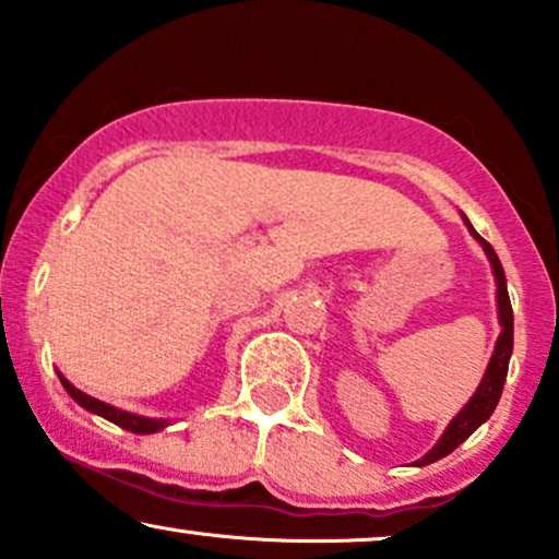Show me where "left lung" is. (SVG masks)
Listing matches in <instances>:
<instances>
[{
	"instance_id": "obj_1",
	"label": "left lung",
	"mask_w": 559,
	"mask_h": 559,
	"mask_svg": "<svg viewBox=\"0 0 559 559\" xmlns=\"http://www.w3.org/2000/svg\"><path fill=\"white\" fill-rule=\"evenodd\" d=\"M467 223V217H465ZM467 228H471V234L476 236L480 241V247L486 249V254H489L491 260V267H493V278H497V301H499V323H502V333H499L497 338V346H493V355H491V362L489 368H486V376L484 381H480V386L476 389V394H473V400L465 404L463 409H460V415L449 423V428L444 431V436L439 439V444H436L431 452L426 454V457L420 460V463L415 465H431L436 460L447 457L449 452H454L463 441L471 436L480 423L489 420V415L493 413V407H497L499 396H502V389H504V378H507V368H510V355H512V305H510V294H507V278H504V267L502 262H499L497 252H493V247L486 239H480L476 234V228L467 223Z\"/></svg>"
}]
</instances>
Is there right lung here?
<instances>
[{
  "label": "right lung",
  "mask_w": 559,
  "mask_h": 559,
  "mask_svg": "<svg viewBox=\"0 0 559 559\" xmlns=\"http://www.w3.org/2000/svg\"><path fill=\"white\" fill-rule=\"evenodd\" d=\"M60 381H62V386H66L68 394L73 396V400L79 402L81 407H86L88 413L102 415V418H107L110 423H115V426L126 428V431H131V433H155V431H159V428H165V420L141 418V415H131V413H123V409H115V407H110V404H105V402L94 400V396L83 394V391L75 389L73 383L68 381V378L60 376Z\"/></svg>",
  "instance_id": "right-lung-1"
}]
</instances>
